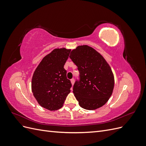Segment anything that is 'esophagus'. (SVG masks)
Returning a JSON list of instances; mask_svg holds the SVG:
<instances>
[{"instance_id": "1", "label": "esophagus", "mask_w": 146, "mask_h": 146, "mask_svg": "<svg viewBox=\"0 0 146 146\" xmlns=\"http://www.w3.org/2000/svg\"><path fill=\"white\" fill-rule=\"evenodd\" d=\"M74 78H72L71 80H70V82H71V83H72V85H74Z\"/></svg>"}]
</instances>
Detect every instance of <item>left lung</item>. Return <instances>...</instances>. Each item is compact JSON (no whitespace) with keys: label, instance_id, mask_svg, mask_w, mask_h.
Listing matches in <instances>:
<instances>
[{"label":"left lung","instance_id":"obj_1","mask_svg":"<svg viewBox=\"0 0 146 146\" xmlns=\"http://www.w3.org/2000/svg\"><path fill=\"white\" fill-rule=\"evenodd\" d=\"M70 58L77 66L73 92L81 107L93 110L105 105L114 88V76L111 68L99 52L84 45L71 51Z\"/></svg>","mask_w":146,"mask_h":146}]
</instances>
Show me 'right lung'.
I'll use <instances>...</instances> for the list:
<instances>
[{"mask_svg":"<svg viewBox=\"0 0 146 146\" xmlns=\"http://www.w3.org/2000/svg\"><path fill=\"white\" fill-rule=\"evenodd\" d=\"M70 52L65 48H55L44 57L33 74V96L41 107L50 111L62 107L72 87L64 68Z\"/></svg>","mask_w":146,"mask_h":146,"instance_id":"1","label":"right lung"}]
</instances>
